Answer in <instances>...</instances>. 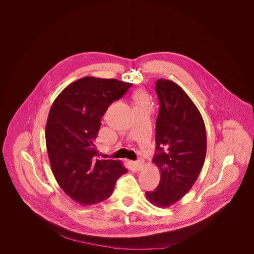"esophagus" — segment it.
Here are the masks:
<instances>
[{"label": "esophagus", "mask_w": 254, "mask_h": 254, "mask_svg": "<svg viewBox=\"0 0 254 254\" xmlns=\"http://www.w3.org/2000/svg\"><path fill=\"white\" fill-rule=\"evenodd\" d=\"M144 164H145V162L142 159H140V160H138L136 162H133V166H134V168H135L136 170H141V169H143Z\"/></svg>", "instance_id": "1"}]
</instances>
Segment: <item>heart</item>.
<instances>
[{"mask_svg":"<svg viewBox=\"0 0 254 254\" xmlns=\"http://www.w3.org/2000/svg\"><path fill=\"white\" fill-rule=\"evenodd\" d=\"M134 100H135V102H136L137 105H139V104H145V102H146V100H147V96H146V94H145V92H143V91H138V92H136L135 95H134Z\"/></svg>","mask_w":254,"mask_h":254,"instance_id":"b5f03b06","label":"heart"}]
</instances>
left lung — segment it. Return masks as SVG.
Wrapping results in <instances>:
<instances>
[{
    "mask_svg": "<svg viewBox=\"0 0 254 254\" xmlns=\"http://www.w3.org/2000/svg\"><path fill=\"white\" fill-rule=\"evenodd\" d=\"M160 109L156 121V153L152 159L161 179L154 191L145 192L156 206L168 207L191 189L206 153L205 123L181 86L165 79L156 82Z\"/></svg>",
    "mask_w": 254,
    "mask_h": 254,
    "instance_id": "left-lung-1",
    "label": "left lung"
}]
</instances>
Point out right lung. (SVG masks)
Returning a JSON list of instances; mask_svg holds the SVG:
<instances>
[{"instance_id":"1","label":"right lung","mask_w":254,"mask_h":254,"mask_svg":"<svg viewBox=\"0 0 254 254\" xmlns=\"http://www.w3.org/2000/svg\"><path fill=\"white\" fill-rule=\"evenodd\" d=\"M132 85L115 79L84 77L55 99L46 126V143L53 175L61 189L81 205L108 199L127 172L121 161L99 160L95 139L109 106Z\"/></svg>"}]
</instances>
